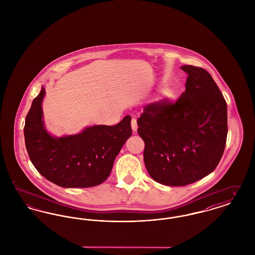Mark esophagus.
<instances>
[{
	"label": "esophagus",
	"mask_w": 255,
	"mask_h": 255,
	"mask_svg": "<svg viewBox=\"0 0 255 255\" xmlns=\"http://www.w3.org/2000/svg\"><path fill=\"white\" fill-rule=\"evenodd\" d=\"M131 126H132V130L133 132H136L137 130V124H136V120L135 119H132L131 121Z\"/></svg>",
	"instance_id": "1"
}]
</instances>
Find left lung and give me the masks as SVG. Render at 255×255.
<instances>
[{"label": "left lung", "mask_w": 255, "mask_h": 255, "mask_svg": "<svg viewBox=\"0 0 255 255\" xmlns=\"http://www.w3.org/2000/svg\"><path fill=\"white\" fill-rule=\"evenodd\" d=\"M185 92L175 102L148 104L137 120L150 177L161 184L182 186L205 178L217 167L228 135V108L212 76L194 66Z\"/></svg>", "instance_id": "left-lung-1"}]
</instances>
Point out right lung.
I'll list each match as a JSON object with an SVG mask.
<instances>
[{"label":"right lung","instance_id":"right-lung-1","mask_svg":"<svg viewBox=\"0 0 255 255\" xmlns=\"http://www.w3.org/2000/svg\"><path fill=\"white\" fill-rule=\"evenodd\" d=\"M42 86L28 111L24 133L25 148L37 171L62 187H92L106 181L115 158L131 136V117L114 126L94 125L81 133L56 137L43 122Z\"/></svg>","mask_w":255,"mask_h":255}]
</instances>
